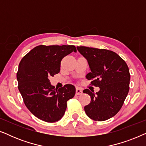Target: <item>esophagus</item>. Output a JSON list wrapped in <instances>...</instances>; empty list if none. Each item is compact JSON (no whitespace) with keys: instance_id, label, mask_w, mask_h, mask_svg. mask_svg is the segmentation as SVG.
<instances>
[{"instance_id":"1","label":"esophagus","mask_w":146,"mask_h":146,"mask_svg":"<svg viewBox=\"0 0 146 146\" xmlns=\"http://www.w3.org/2000/svg\"><path fill=\"white\" fill-rule=\"evenodd\" d=\"M82 94V90L79 88H76V94L80 95Z\"/></svg>"}]
</instances>
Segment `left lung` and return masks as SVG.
<instances>
[{
  "label": "left lung",
  "mask_w": 146,
  "mask_h": 146,
  "mask_svg": "<svg viewBox=\"0 0 146 146\" xmlns=\"http://www.w3.org/2000/svg\"><path fill=\"white\" fill-rule=\"evenodd\" d=\"M88 60L91 72L86 78L91 85L99 87L96 93L88 89L83 92L91 98L85 112L95 121H105L114 116L122 107L129 89L130 74L125 62L114 52L86 46H77Z\"/></svg>",
  "instance_id": "left-lung-1"
}]
</instances>
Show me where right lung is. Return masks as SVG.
<instances>
[{"label": "right lung", "mask_w": 146, "mask_h": 146, "mask_svg": "<svg viewBox=\"0 0 146 146\" xmlns=\"http://www.w3.org/2000/svg\"><path fill=\"white\" fill-rule=\"evenodd\" d=\"M73 51L76 52L74 45L37 46L19 64L18 88L26 106L41 120L52 123L60 119L67 101L74 96L73 85L66 84L57 90L49 80L60 72L62 60Z\"/></svg>", "instance_id": "1"}]
</instances>
